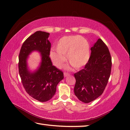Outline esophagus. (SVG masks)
I'll return each instance as SVG.
<instances>
[{"label":"esophagus","instance_id":"esophagus-1","mask_svg":"<svg viewBox=\"0 0 130 130\" xmlns=\"http://www.w3.org/2000/svg\"><path fill=\"white\" fill-rule=\"evenodd\" d=\"M70 75V73H67V72H64V77H67V76H69Z\"/></svg>","mask_w":130,"mask_h":130}]
</instances>
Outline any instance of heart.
Wrapping results in <instances>:
<instances>
[{
	"mask_svg": "<svg viewBox=\"0 0 130 130\" xmlns=\"http://www.w3.org/2000/svg\"><path fill=\"white\" fill-rule=\"evenodd\" d=\"M55 51L50 52L51 60L60 68L66 60L63 55L75 69H79L87 64L90 58L89 43L79 36H64L59 39L55 46Z\"/></svg>",
	"mask_w": 130,
	"mask_h": 130,
	"instance_id": "heart-1",
	"label": "heart"
}]
</instances>
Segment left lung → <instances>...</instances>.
Segmentation results:
<instances>
[{
    "label": "left lung",
    "mask_w": 130,
    "mask_h": 130,
    "mask_svg": "<svg viewBox=\"0 0 130 130\" xmlns=\"http://www.w3.org/2000/svg\"><path fill=\"white\" fill-rule=\"evenodd\" d=\"M89 59L84 68L75 73L74 93L78 99L89 103L104 91L111 70V57L106 44L99 39L90 48Z\"/></svg>",
    "instance_id": "obj_1"
}]
</instances>
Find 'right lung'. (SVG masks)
I'll return each mask as SVG.
<instances>
[{
  "mask_svg": "<svg viewBox=\"0 0 130 130\" xmlns=\"http://www.w3.org/2000/svg\"><path fill=\"white\" fill-rule=\"evenodd\" d=\"M49 33L37 31L23 43L19 56V72L22 84L29 95L40 102L50 100L56 92L59 83L64 78L62 71L53 65L49 57L51 43ZM33 50L41 53L42 62L36 72L31 73L27 68L26 59Z\"/></svg>",
  "mask_w": 130,
  "mask_h": 130,
  "instance_id": "right-lung-1",
  "label": "right lung"
}]
</instances>
